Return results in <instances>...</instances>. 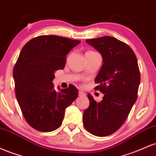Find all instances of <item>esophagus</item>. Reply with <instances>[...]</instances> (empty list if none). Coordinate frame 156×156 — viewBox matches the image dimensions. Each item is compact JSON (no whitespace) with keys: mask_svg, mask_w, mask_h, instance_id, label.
Masks as SVG:
<instances>
[{"mask_svg":"<svg viewBox=\"0 0 156 156\" xmlns=\"http://www.w3.org/2000/svg\"><path fill=\"white\" fill-rule=\"evenodd\" d=\"M78 95H79V97H84L86 95L85 92H82V91H79V92H78Z\"/></svg>","mask_w":156,"mask_h":156,"instance_id":"34e87169","label":"esophagus"}]
</instances>
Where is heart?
I'll return each mask as SVG.
<instances>
[{"label": "heart", "mask_w": 156, "mask_h": 156, "mask_svg": "<svg viewBox=\"0 0 156 156\" xmlns=\"http://www.w3.org/2000/svg\"><path fill=\"white\" fill-rule=\"evenodd\" d=\"M96 53V52H94V51H88V52H87V53H86V54H88V53Z\"/></svg>", "instance_id": "obj_1"}]
</instances>
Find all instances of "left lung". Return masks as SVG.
I'll list each match as a JSON object with an SVG mask.
<instances>
[{
	"label": "left lung",
	"mask_w": 156,
	"mask_h": 156,
	"mask_svg": "<svg viewBox=\"0 0 156 156\" xmlns=\"http://www.w3.org/2000/svg\"><path fill=\"white\" fill-rule=\"evenodd\" d=\"M101 53L103 64L94 90L104 94L99 103L87 94L89 106L83 112L85 129L97 136L114 133L123 125L136 101L140 72L136 56L128 44L112 37L87 39Z\"/></svg>",
	"instance_id": "left-lung-1"
}]
</instances>
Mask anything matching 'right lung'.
<instances>
[{
  "label": "right lung",
  "instance_id": "obj_1",
  "mask_svg": "<svg viewBox=\"0 0 156 156\" xmlns=\"http://www.w3.org/2000/svg\"><path fill=\"white\" fill-rule=\"evenodd\" d=\"M80 42L55 35H42L23 46L13 69L16 98L30 126L41 132L56 130L67 107L78 98L69 85L58 92L52 80L55 71L64 69L66 56Z\"/></svg>",
  "mask_w": 156,
  "mask_h": 156
}]
</instances>
